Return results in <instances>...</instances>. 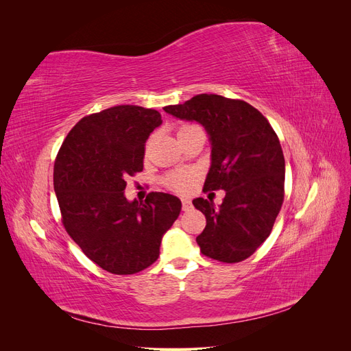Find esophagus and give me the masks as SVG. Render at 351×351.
I'll list each match as a JSON object with an SVG mask.
<instances>
[{
  "instance_id": "34e87169",
  "label": "esophagus",
  "mask_w": 351,
  "mask_h": 351,
  "mask_svg": "<svg viewBox=\"0 0 351 351\" xmlns=\"http://www.w3.org/2000/svg\"><path fill=\"white\" fill-rule=\"evenodd\" d=\"M182 205H183V210H189V209H192V200H189V199H182Z\"/></svg>"
}]
</instances>
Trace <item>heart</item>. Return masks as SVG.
Here are the masks:
<instances>
[{
	"instance_id": "1",
	"label": "heart",
	"mask_w": 351,
	"mask_h": 351,
	"mask_svg": "<svg viewBox=\"0 0 351 351\" xmlns=\"http://www.w3.org/2000/svg\"><path fill=\"white\" fill-rule=\"evenodd\" d=\"M186 127H190V125H183L182 129H186ZM182 129H180V130H182ZM197 176L199 174H197L196 169H177V171L169 173L165 177L164 182L169 189L176 190V192L187 193L195 186Z\"/></svg>"
}]
</instances>
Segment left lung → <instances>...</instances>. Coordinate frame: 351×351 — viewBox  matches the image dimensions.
Segmentation results:
<instances>
[{"instance_id":"1","label":"left lung","mask_w":351,"mask_h":351,"mask_svg":"<svg viewBox=\"0 0 351 351\" xmlns=\"http://www.w3.org/2000/svg\"><path fill=\"white\" fill-rule=\"evenodd\" d=\"M164 111L206 130L210 167L204 189L226 192L218 206L193 200L206 218L196 237L200 252L226 263L247 259L271 234L282 205L285 161L277 134L250 104L221 95L200 93Z\"/></svg>"}]
</instances>
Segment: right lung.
<instances>
[{"label":"right lung","instance_id":"obj_1","mask_svg":"<svg viewBox=\"0 0 351 351\" xmlns=\"http://www.w3.org/2000/svg\"><path fill=\"white\" fill-rule=\"evenodd\" d=\"M161 114L117 105L84 117L67 134L54 165V190L69 236L102 269L130 275L159 256L182 200L149 193L145 204L124 195L127 177L143 169L145 143Z\"/></svg>","mask_w":351,"mask_h":351}]
</instances>
